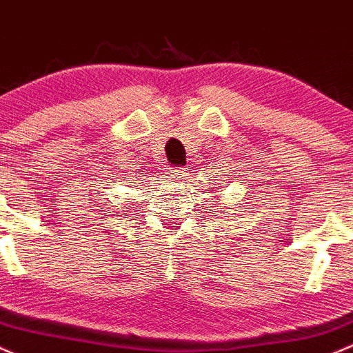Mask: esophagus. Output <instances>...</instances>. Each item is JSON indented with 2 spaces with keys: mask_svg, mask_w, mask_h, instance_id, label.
Listing matches in <instances>:
<instances>
[{
  "mask_svg": "<svg viewBox=\"0 0 353 353\" xmlns=\"http://www.w3.org/2000/svg\"><path fill=\"white\" fill-rule=\"evenodd\" d=\"M181 176H183V168H181V166H173V168H170L168 178L173 185H176L178 181L181 180Z\"/></svg>",
  "mask_w": 353,
  "mask_h": 353,
  "instance_id": "34e87169",
  "label": "esophagus"
}]
</instances>
